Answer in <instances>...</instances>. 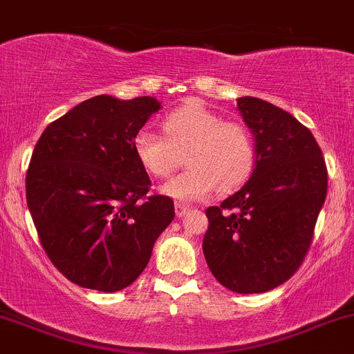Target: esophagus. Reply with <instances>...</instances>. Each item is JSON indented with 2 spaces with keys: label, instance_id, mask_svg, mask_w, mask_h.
<instances>
[{
  "label": "esophagus",
  "instance_id": "obj_1",
  "mask_svg": "<svg viewBox=\"0 0 354 354\" xmlns=\"http://www.w3.org/2000/svg\"><path fill=\"white\" fill-rule=\"evenodd\" d=\"M189 210V208L185 205V203H180L178 202L176 205H174V212H176V217H183L185 214H187V212Z\"/></svg>",
  "mask_w": 354,
  "mask_h": 354
}]
</instances>
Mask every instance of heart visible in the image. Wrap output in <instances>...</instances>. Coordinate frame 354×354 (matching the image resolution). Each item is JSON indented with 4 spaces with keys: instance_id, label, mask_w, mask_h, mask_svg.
Returning a JSON list of instances; mask_svg holds the SVG:
<instances>
[{
    "instance_id": "b5f03b06",
    "label": "heart",
    "mask_w": 354,
    "mask_h": 354,
    "mask_svg": "<svg viewBox=\"0 0 354 354\" xmlns=\"http://www.w3.org/2000/svg\"><path fill=\"white\" fill-rule=\"evenodd\" d=\"M165 137L140 130L133 137V154L140 167L154 178H167L187 152L188 171L167 181L161 192L178 202H195L218 187L232 192L251 176L256 161L254 139L237 122H222L214 111L188 105L162 122Z\"/></svg>"
}]
</instances>
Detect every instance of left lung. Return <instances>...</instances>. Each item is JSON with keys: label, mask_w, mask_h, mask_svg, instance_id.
I'll return each mask as SVG.
<instances>
[{"label": "left lung", "mask_w": 354, "mask_h": 354, "mask_svg": "<svg viewBox=\"0 0 354 354\" xmlns=\"http://www.w3.org/2000/svg\"><path fill=\"white\" fill-rule=\"evenodd\" d=\"M251 130V178L221 207H208L203 254L212 274L236 293H263L302 265L327 193V169L314 136L265 100L237 98Z\"/></svg>", "instance_id": "1"}]
</instances>
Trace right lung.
<instances>
[{
    "label": "right lung",
    "mask_w": 354,
    "mask_h": 354,
    "mask_svg": "<svg viewBox=\"0 0 354 354\" xmlns=\"http://www.w3.org/2000/svg\"><path fill=\"white\" fill-rule=\"evenodd\" d=\"M159 110L151 96H93L52 122L33 149L28 210L44 251L73 283L132 285L173 222L169 196L144 200L151 180L133 154V137Z\"/></svg>",
    "instance_id": "add662e5"
}]
</instances>
